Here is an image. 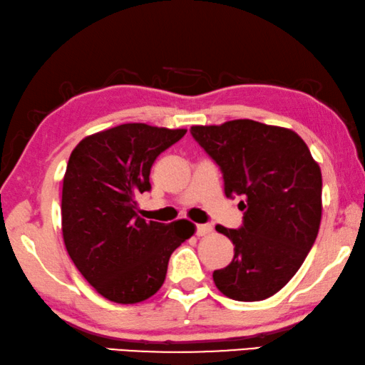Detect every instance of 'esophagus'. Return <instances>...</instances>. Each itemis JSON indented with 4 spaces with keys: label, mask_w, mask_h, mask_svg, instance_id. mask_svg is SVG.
<instances>
[{
    "label": "esophagus",
    "mask_w": 365,
    "mask_h": 365,
    "mask_svg": "<svg viewBox=\"0 0 365 365\" xmlns=\"http://www.w3.org/2000/svg\"><path fill=\"white\" fill-rule=\"evenodd\" d=\"M211 231H213V226L211 225H198L197 226V236H208Z\"/></svg>",
    "instance_id": "obj_1"
}]
</instances>
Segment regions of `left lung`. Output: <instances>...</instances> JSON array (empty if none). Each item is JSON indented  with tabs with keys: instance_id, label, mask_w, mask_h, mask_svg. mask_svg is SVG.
I'll use <instances>...</instances> for the list:
<instances>
[{
	"instance_id": "obj_1",
	"label": "left lung",
	"mask_w": 365,
	"mask_h": 365,
	"mask_svg": "<svg viewBox=\"0 0 365 365\" xmlns=\"http://www.w3.org/2000/svg\"><path fill=\"white\" fill-rule=\"evenodd\" d=\"M193 139L216 162L225 195L241 197L242 226L217 225L235 257L213 272L217 290L237 302L265 300L302 267L322 222V170L290 129L235 119L192 126Z\"/></svg>"
}]
</instances>
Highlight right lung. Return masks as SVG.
<instances>
[{
    "mask_svg": "<svg viewBox=\"0 0 365 365\" xmlns=\"http://www.w3.org/2000/svg\"><path fill=\"white\" fill-rule=\"evenodd\" d=\"M187 129L128 123L91 134L70 154L62 187L63 242L75 267L114 303H139L159 290L168 259L193 236L187 220L170 225L139 217V193L150 168Z\"/></svg>",
    "mask_w": 365,
    "mask_h": 365,
    "instance_id": "1",
    "label": "right lung"
}]
</instances>
